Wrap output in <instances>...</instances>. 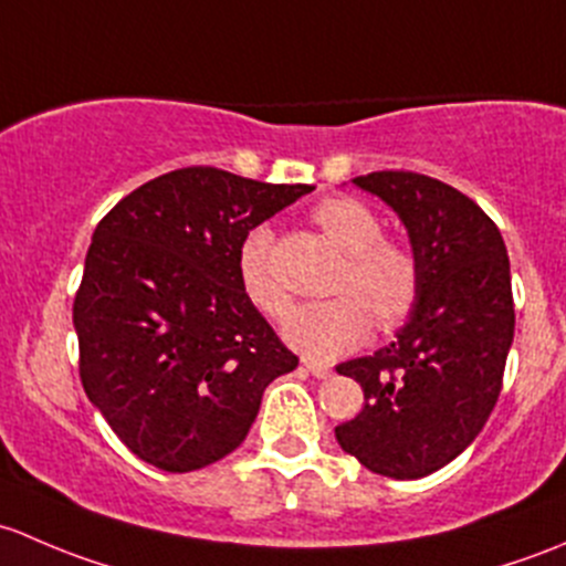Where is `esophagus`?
I'll list each match as a JSON object with an SVG mask.
<instances>
[{
	"instance_id": "esophagus-1",
	"label": "esophagus",
	"mask_w": 566,
	"mask_h": 566,
	"mask_svg": "<svg viewBox=\"0 0 566 566\" xmlns=\"http://www.w3.org/2000/svg\"><path fill=\"white\" fill-rule=\"evenodd\" d=\"M302 368H305L307 373H311V376H316V378H329L332 376L329 365L316 363V359H305V363H302Z\"/></svg>"
}]
</instances>
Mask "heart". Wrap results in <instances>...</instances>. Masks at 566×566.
Here are the masks:
<instances>
[{"instance_id": "obj_1", "label": "heart", "mask_w": 566, "mask_h": 566, "mask_svg": "<svg viewBox=\"0 0 566 566\" xmlns=\"http://www.w3.org/2000/svg\"><path fill=\"white\" fill-rule=\"evenodd\" d=\"M313 223L346 255L332 283L337 296L296 307L283 335L305 357L332 359L357 346L370 324L381 332L403 324L417 305L422 272L409 244L384 237L378 214L357 198H326L313 209ZM237 277L264 316L283 318L289 313L291 296L272 270V231L266 226H253L242 237Z\"/></svg>"}]
</instances>
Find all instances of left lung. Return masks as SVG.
Wrapping results in <instances>:
<instances>
[{"label":"left lung","instance_id":"obj_1","mask_svg":"<svg viewBox=\"0 0 566 566\" xmlns=\"http://www.w3.org/2000/svg\"><path fill=\"white\" fill-rule=\"evenodd\" d=\"M354 185L403 220L422 281L398 340L337 365L365 406L335 439L376 474L419 480L455 460L496 406L515 335L510 259L499 226L439 179L373 171Z\"/></svg>","mask_w":566,"mask_h":566}]
</instances>
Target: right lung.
Listing matches in <instances>:
<instances>
[{"mask_svg":"<svg viewBox=\"0 0 566 566\" xmlns=\"http://www.w3.org/2000/svg\"><path fill=\"white\" fill-rule=\"evenodd\" d=\"M311 190L190 166L97 223L73 302L78 376L144 463L185 474L234 452L264 389L300 365L244 296L237 248Z\"/></svg>","mask_w":566,"mask_h":566,"instance_id":"obj_1","label":"right lung"}]
</instances>
